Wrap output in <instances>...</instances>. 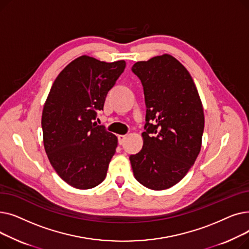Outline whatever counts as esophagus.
I'll return each instance as SVG.
<instances>
[{"label": "esophagus", "mask_w": 249, "mask_h": 249, "mask_svg": "<svg viewBox=\"0 0 249 249\" xmlns=\"http://www.w3.org/2000/svg\"><path fill=\"white\" fill-rule=\"evenodd\" d=\"M125 140H126V135H118V143H119L120 145L123 144Z\"/></svg>", "instance_id": "obj_1"}]
</instances>
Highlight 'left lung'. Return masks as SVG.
I'll list each match as a JSON object with an SVG mask.
<instances>
[{
    "label": "left lung",
    "instance_id": "8db88e82",
    "mask_svg": "<svg viewBox=\"0 0 249 249\" xmlns=\"http://www.w3.org/2000/svg\"><path fill=\"white\" fill-rule=\"evenodd\" d=\"M146 105L143 147L129 156L135 178L160 191L184 178L201 150L204 111L187 69L168 54L136 62Z\"/></svg>",
    "mask_w": 249,
    "mask_h": 249
}]
</instances>
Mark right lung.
Listing matches in <instances>:
<instances>
[{"mask_svg":"<svg viewBox=\"0 0 249 249\" xmlns=\"http://www.w3.org/2000/svg\"><path fill=\"white\" fill-rule=\"evenodd\" d=\"M125 67L124 60L84 55L67 65L50 89L41 120L44 148L57 175L73 188H95L107 176L118 139L94 121Z\"/></svg>","mask_w":249,"mask_h":249,"instance_id":"obj_1","label":"right lung"}]
</instances>
